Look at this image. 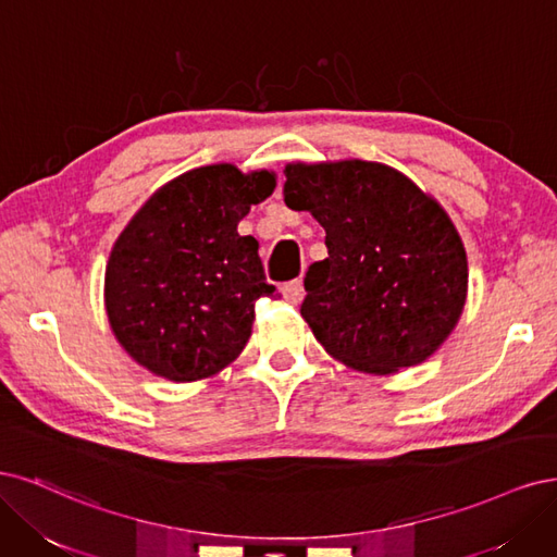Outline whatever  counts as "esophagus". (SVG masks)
I'll return each mask as SVG.
<instances>
[{
    "label": "esophagus",
    "mask_w": 557,
    "mask_h": 557,
    "mask_svg": "<svg viewBox=\"0 0 557 557\" xmlns=\"http://www.w3.org/2000/svg\"><path fill=\"white\" fill-rule=\"evenodd\" d=\"M282 296H284L286 300H289V302L298 305V302L302 300V296H305V286H302V282H300V280L284 282V284H282Z\"/></svg>",
    "instance_id": "obj_1"
}]
</instances>
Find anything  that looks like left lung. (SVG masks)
Instances as JSON below:
<instances>
[{
  "mask_svg": "<svg viewBox=\"0 0 557 557\" xmlns=\"http://www.w3.org/2000/svg\"><path fill=\"white\" fill-rule=\"evenodd\" d=\"M284 203L326 231L329 259L305 275L300 314L356 370L419 366L458 324L468 257L446 212L374 161L286 166Z\"/></svg>",
  "mask_w": 557,
  "mask_h": 557,
  "instance_id": "1",
  "label": "left lung"
}]
</instances>
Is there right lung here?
<instances>
[{
	"instance_id": "right-lung-1",
	"label": "right lung",
	"mask_w": 557,
	"mask_h": 557,
	"mask_svg": "<svg viewBox=\"0 0 557 557\" xmlns=\"http://www.w3.org/2000/svg\"><path fill=\"white\" fill-rule=\"evenodd\" d=\"M273 189L268 171L203 166L134 214L106 265V312L134 361L171 382H194L245 349L255 302L277 294L259 243L240 236L238 222Z\"/></svg>"
}]
</instances>
